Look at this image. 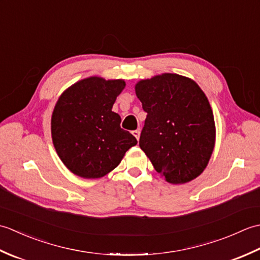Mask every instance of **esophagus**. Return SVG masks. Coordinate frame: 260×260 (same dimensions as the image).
Instances as JSON below:
<instances>
[{
  "label": "esophagus",
  "mask_w": 260,
  "mask_h": 260,
  "mask_svg": "<svg viewBox=\"0 0 260 260\" xmlns=\"http://www.w3.org/2000/svg\"><path fill=\"white\" fill-rule=\"evenodd\" d=\"M132 133H133V135L136 137V140L139 141L140 140V134H141V132L139 131V129H136V131H133L132 132Z\"/></svg>",
  "instance_id": "34e87169"
}]
</instances>
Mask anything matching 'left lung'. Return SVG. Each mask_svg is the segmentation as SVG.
I'll return each mask as SVG.
<instances>
[{
    "label": "left lung",
    "instance_id": "obj_1",
    "mask_svg": "<svg viewBox=\"0 0 260 260\" xmlns=\"http://www.w3.org/2000/svg\"><path fill=\"white\" fill-rule=\"evenodd\" d=\"M135 91L147 114L140 147L154 169L172 184L196 179L207 167L215 139L204 92L193 80L174 74L142 80Z\"/></svg>",
    "mask_w": 260,
    "mask_h": 260
}]
</instances>
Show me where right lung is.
Listing matches in <instances>:
<instances>
[{
  "instance_id": "1",
  "label": "right lung",
  "mask_w": 260,
  "mask_h": 260,
  "mask_svg": "<svg viewBox=\"0 0 260 260\" xmlns=\"http://www.w3.org/2000/svg\"><path fill=\"white\" fill-rule=\"evenodd\" d=\"M124 80L91 77L66 90L53 109L52 141L59 157L74 174L98 179L114 170L137 144L112 112Z\"/></svg>"
}]
</instances>
